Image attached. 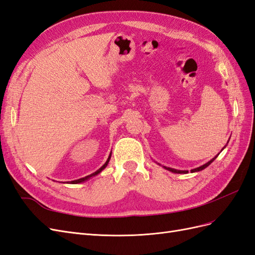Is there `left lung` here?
<instances>
[{
	"label": "left lung",
	"instance_id": "left-lung-1",
	"mask_svg": "<svg viewBox=\"0 0 255 255\" xmlns=\"http://www.w3.org/2000/svg\"><path fill=\"white\" fill-rule=\"evenodd\" d=\"M226 146V145H225ZM225 149V148H223ZM219 155V154H217V156ZM217 156H215L214 158H212L210 161H207L206 164H204L203 166H200V167H198V168H195V169H192L191 170V172H198V171H201V170H203V169H205L207 166H210L213 161L217 158ZM159 165V164H158ZM165 169H167L168 171H171V172H173V173H188V171L187 170H176V169H173V168H169V167H165V166H163Z\"/></svg>",
	"mask_w": 255,
	"mask_h": 255
}]
</instances>
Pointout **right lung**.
<instances>
[{
    "label": "right lung",
    "mask_w": 255,
    "mask_h": 255,
    "mask_svg": "<svg viewBox=\"0 0 255 255\" xmlns=\"http://www.w3.org/2000/svg\"><path fill=\"white\" fill-rule=\"evenodd\" d=\"M111 156H112V153L110 154V156H109V158H107V160L105 161V164L99 169V170H97L96 172H94V173H91V174H89V175H87V176H85V177H82V179H79V180H74V181H71V182H67L68 184H79V183H82V182H85V181H87L88 179H90L91 176H95V175H97V174H99L100 172H101L103 169H105L106 168V166H107V164H109V161H110V159H111Z\"/></svg>",
    "instance_id": "right-lung-1"
}]
</instances>
